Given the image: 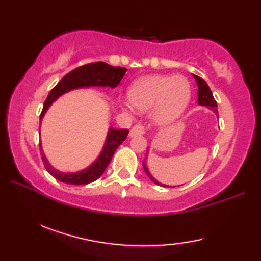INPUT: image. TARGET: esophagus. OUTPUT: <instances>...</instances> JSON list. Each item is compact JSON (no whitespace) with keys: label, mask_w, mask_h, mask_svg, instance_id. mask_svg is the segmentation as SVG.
Returning a JSON list of instances; mask_svg holds the SVG:
<instances>
[{"label":"esophagus","mask_w":261,"mask_h":261,"mask_svg":"<svg viewBox=\"0 0 261 261\" xmlns=\"http://www.w3.org/2000/svg\"><path fill=\"white\" fill-rule=\"evenodd\" d=\"M146 132V127L142 124H136L132 129L130 130V137H134L137 135H143Z\"/></svg>","instance_id":"1"}]
</instances>
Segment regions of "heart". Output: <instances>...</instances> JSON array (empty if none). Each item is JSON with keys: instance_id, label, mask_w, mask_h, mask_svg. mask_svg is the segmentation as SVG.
Returning <instances> with one entry per match:
<instances>
[{"instance_id": "1", "label": "heart", "mask_w": 261, "mask_h": 261, "mask_svg": "<svg viewBox=\"0 0 261 261\" xmlns=\"http://www.w3.org/2000/svg\"><path fill=\"white\" fill-rule=\"evenodd\" d=\"M129 98L134 108L147 111L159 125H168L184 112L191 98V84L180 75H152L132 84Z\"/></svg>"}]
</instances>
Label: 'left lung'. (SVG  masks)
<instances>
[{
	"label": "left lung",
	"mask_w": 261,
	"mask_h": 261,
	"mask_svg": "<svg viewBox=\"0 0 261 261\" xmlns=\"http://www.w3.org/2000/svg\"><path fill=\"white\" fill-rule=\"evenodd\" d=\"M194 77H195L197 86H198V103L201 105H205V107L211 108L212 110H214L216 113H218V110H216L218 105H216V101L214 99L213 94H212V92H211L208 85L206 84V82H205L203 79H201V77L196 76V75H194ZM143 168H145V171H146V174L148 175L149 178H150L154 182V184H157L159 186H164V187L166 186V185L160 184V182H158L156 179L153 178V177L150 175V173L148 171L145 164H143ZM166 187H167V186H166Z\"/></svg>",
	"instance_id": "left-lung-1"
}]
</instances>
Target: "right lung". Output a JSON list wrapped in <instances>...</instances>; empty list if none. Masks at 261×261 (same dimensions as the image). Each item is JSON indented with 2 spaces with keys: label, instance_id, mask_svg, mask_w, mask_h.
Wrapping results in <instances>:
<instances>
[{
  "label": "right lung",
  "instance_id": "1",
  "mask_svg": "<svg viewBox=\"0 0 261 261\" xmlns=\"http://www.w3.org/2000/svg\"><path fill=\"white\" fill-rule=\"evenodd\" d=\"M127 69L123 67H114L104 62L90 63L86 65L80 66L76 69L71 70L70 73L65 75L62 80L58 82V84L55 86L50 93L48 94L45 103H43V109L41 111L40 119L45 115V112L50 107L51 103L57 99L62 94L68 92L70 90L79 87H87V86H110L115 87L120 84L121 80L123 79L125 71ZM129 134L127 129H110L109 135L107 138V142L103 148L101 156L94 163L91 167L87 169L80 171V173L74 174H64L60 171L54 169L50 164L45 157L42 149L41 159L45 165L48 173L53 175L55 178L59 181L66 182L70 185H85L96 180L101 176L104 170L107 169L109 164L111 163L113 154L116 149L119 148L122 142L125 140V138Z\"/></svg>",
  "mask_w": 261,
  "mask_h": 261
}]
</instances>
